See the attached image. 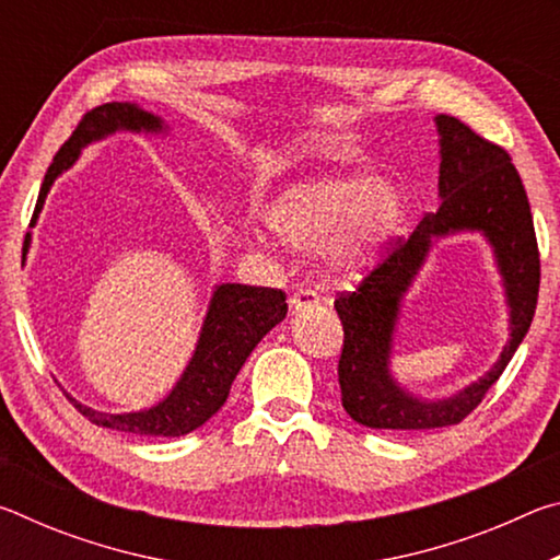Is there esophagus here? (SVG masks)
Instances as JSON below:
<instances>
[{"label": "esophagus", "instance_id": "34e87169", "mask_svg": "<svg viewBox=\"0 0 560 560\" xmlns=\"http://www.w3.org/2000/svg\"><path fill=\"white\" fill-rule=\"evenodd\" d=\"M318 303H320V299L314 289H299V291H293L289 299V306L293 314H299V311H306V308H314V306H318Z\"/></svg>", "mask_w": 560, "mask_h": 560}]
</instances>
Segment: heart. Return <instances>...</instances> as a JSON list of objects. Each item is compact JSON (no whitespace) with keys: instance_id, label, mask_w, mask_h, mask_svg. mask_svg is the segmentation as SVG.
<instances>
[{"instance_id":"1","label":"heart","mask_w":560,"mask_h":560,"mask_svg":"<svg viewBox=\"0 0 560 560\" xmlns=\"http://www.w3.org/2000/svg\"><path fill=\"white\" fill-rule=\"evenodd\" d=\"M261 220L273 242L293 252L318 246L330 271L355 277L393 240L402 195L377 175H326L281 189L264 205Z\"/></svg>"}]
</instances>
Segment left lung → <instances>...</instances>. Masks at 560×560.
Instances as JSON below:
<instances>
[{
  "mask_svg": "<svg viewBox=\"0 0 560 560\" xmlns=\"http://www.w3.org/2000/svg\"><path fill=\"white\" fill-rule=\"evenodd\" d=\"M440 136V210L424 217L353 293H340L343 324L338 360L340 400L358 424L371 430H434L457 424L504 373L534 320L541 261L524 183L504 148L489 143L452 116L434 118ZM479 231L495 252L510 308V340L479 382L440 401H424L397 384L389 371L392 343L404 293L434 241Z\"/></svg>",
  "mask_w": 560,
  "mask_h": 560,
  "instance_id": "left-lung-1",
  "label": "left lung"
}]
</instances>
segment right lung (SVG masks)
I'll use <instances>...</instances> for the list:
<instances>
[{
    "label": "right lung",
    "instance_id": "1",
    "mask_svg": "<svg viewBox=\"0 0 560 560\" xmlns=\"http://www.w3.org/2000/svg\"><path fill=\"white\" fill-rule=\"evenodd\" d=\"M170 128L165 120L148 113L138 103H106L93 108L83 116L73 136L66 140L63 148L56 153L51 167L46 170L42 183L39 200L32 217V224L39 220L46 195H49L56 177L66 173L81 150L116 132H145V136H165ZM32 246V232H26L22 261ZM287 293L279 289L264 287H242V283H220L214 287L207 316L197 338L195 353L187 368L179 375L173 390L158 405L145 407L138 412H98L83 405L66 393L75 410L89 417L93 424L118 432L148 434V438H183L210 420V417L224 405L236 373L242 371L244 360L252 355L259 340L269 330L287 318Z\"/></svg>",
    "mask_w": 560,
    "mask_h": 560
}]
</instances>
